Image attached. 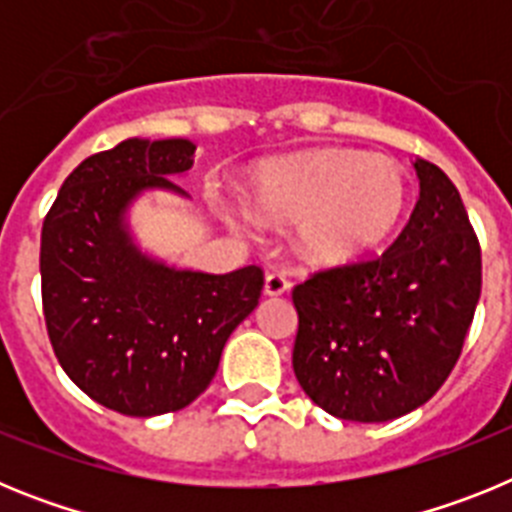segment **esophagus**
<instances>
[{
    "instance_id": "34e87169",
    "label": "esophagus",
    "mask_w": 512,
    "mask_h": 512,
    "mask_svg": "<svg viewBox=\"0 0 512 512\" xmlns=\"http://www.w3.org/2000/svg\"><path fill=\"white\" fill-rule=\"evenodd\" d=\"M287 292H289V282L284 274H277V271H274V274H266V279H264V295L266 297H282V295H287Z\"/></svg>"
}]
</instances>
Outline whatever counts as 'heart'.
Listing matches in <instances>:
<instances>
[{"label": "heart", "instance_id": "b5f03b06", "mask_svg": "<svg viewBox=\"0 0 512 512\" xmlns=\"http://www.w3.org/2000/svg\"><path fill=\"white\" fill-rule=\"evenodd\" d=\"M246 200L264 223L295 225L292 248L302 264L343 269L395 238L410 210V179L390 158L310 148L253 166Z\"/></svg>", "mask_w": 512, "mask_h": 512}]
</instances>
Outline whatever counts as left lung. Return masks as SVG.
Here are the masks:
<instances>
[{
	"mask_svg": "<svg viewBox=\"0 0 512 512\" xmlns=\"http://www.w3.org/2000/svg\"><path fill=\"white\" fill-rule=\"evenodd\" d=\"M420 200L382 259L297 284L295 377L325 413L384 423L438 392L464 346L482 256L459 189L415 158Z\"/></svg>",
	"mask_w": 512,
	"mask_h": 512,
	"instance_id": "left-lung-1",
	"label": "left lung"
}]
</instances>
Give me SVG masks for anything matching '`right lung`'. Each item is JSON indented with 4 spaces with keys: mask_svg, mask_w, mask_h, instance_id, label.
<instances>
[{
    "mask_svg": "<svg viewBox=\"0 0 512 512\" xmlns=\"http://www.w3.org/2000/svg\"><path fill=\"white\" fill-rule=\"evenodd\" d=\"M189 138H128L69 174L40 235V279L58 364L94 402L133 418L187 408L212 382L225 341L256 310L259 266L182 269L140 246L130 210L148 192L189 200L176 176Z\"/></svg>",
    "mask_w": 512,
    "mask_h": 512,
    "instance_id": "1",
    "label": "right lung"
}]
</instances>
